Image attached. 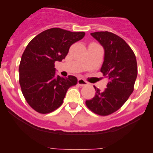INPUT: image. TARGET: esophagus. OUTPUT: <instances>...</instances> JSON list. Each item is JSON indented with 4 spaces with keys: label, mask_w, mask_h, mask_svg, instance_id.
<instances>
[{
    "label": "esophagus",
    "mask_w": 153,
    "mask_h": 153,
    "mask_svg": "<svg viewBox=\"0 0 153 153\" xmlns=\"http://www.w3.org/2000/svg\"><path fill=\"white\" fill-rule=\"evenodd\" d=\"M78 85H80L81 86H84L87 85L88 83L86 82V81H84V79H82V78H79V79L78 80Z\"/></svg>",
    "instance_id": "esophagus-1"
}]
</instances>
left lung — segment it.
I'll use <instances>...</instances> for the list:
<instances>
[{"mask_svg": "<svg viewBox=\"0 0 153 153\" xmlns=\"http://www.w3.org/2000/svg\"><path fill=\"white\" fill-rule=\"evenodd\" d=\"M104 49V60L101 72L108 78L106 88L95 89V95L86 101L91 111L99 115H108L119 109L134 90L138 75L135 55L126 41L109 32L91 33Z\"/></svg>", "mask_w": 153, "mask_h": 153, "instance_id": "1", "label": "left lung"}]
</instances>
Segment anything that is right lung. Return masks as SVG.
<instances>
[{
	"label": "right lung",
	"mask_w": 153,
	"mask_h": 153,
	"mask_svg": "<svg viewBox=\"0 0 153 153\" xmlns=\"http://www.w3.org/2000/svg\"><path fill=\"white\" fill-rule=\"evenodd\" d=\"M84 35V32L49 29L26 47L19 66V83L26 101L36 112L47 114L58 109L68 89L77 84L75 76H56L55 62L64 59L71 45Z\"/></svg>",
	"instance_id": "right-lung-1"
}]
</instances>
